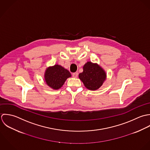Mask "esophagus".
Wrapping results in <instances>:
<instances>
[{"mask_svg": "<svg viewBox=\"0 0 150 150\" xmlns=\"http://www.w3.org/2000/svg\"><path fill=\"white\" fill-rule=\"evenodd\" d=\"M72 76H73L74 78H77V77H78V73H77V72L73 73V74H72Z\"/></svg>", "mask_w": 150, "mask_h": 150, "instance_id": "34e87169", "label": "esophagus"}]
</instances>
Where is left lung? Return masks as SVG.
<instances>
[{
  "label": "left lung",
  "mask_w": 150,
  "mask_h": 150,
  "mask_svg": "<svg viewBox=\"0 0 150 150\" xmlns=\"http://www.w3.org/2000/svg\"><path fill=\"white\" fill-rule=\"evenodd\" d=\"M79 78L87 89L95 90L101 86L106 79V74L97 64L88 62L83 66V71L79 74Z\"/></svg>",
  "instance_id": "8db88e82"
}]
</instances>
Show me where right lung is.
Wrapping results in <instances>:
<instances>
[{"mask_svg": "<svg viewBox=\"0 0 150 150\" xmlns=\"http://www.w3.org/2000/svg\"><path fill=\"white\" fill-rule=\"evenodd\" d=\"M71 76V73L59 65L49 67L45 74V79L48 86L53 89H59L64 85L68 78Z\"/></svg>", "mask_w": 150, "mask_h": 150, "instance_id": "right-lung-1", "label": "right lung"}]
</instances>
